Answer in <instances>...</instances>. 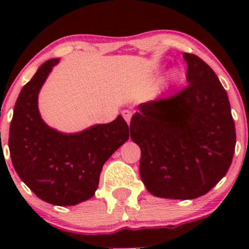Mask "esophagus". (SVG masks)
<instances>
[{"label":"esophagus","instance_id":"1","mask_svg":"<svg viewBox=\"0 0 249 249\" xmlns=\"http://www.w3.org/2000/svg\"><path fill=\"white\" fill-rule=\"evenodd\" d=\"M123 117H124V119L126 120L127 124L130 125V120H131V112H130V110H127V109L123 110Z\"/></svg>","mask_w":249,"mask_h":249}]
</instances>
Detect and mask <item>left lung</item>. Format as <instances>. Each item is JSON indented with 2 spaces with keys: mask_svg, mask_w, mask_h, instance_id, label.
<instances>
[{
  "mask_svg": "<svg viewBox=\"0 0 249 249\" xmlns=\"http://www.w3.org/2000/svg\"><path fill=\"white\" fill-rule=\"evenodd\" d=\"M188 85L139 105L131 140L141 148L140 175L152 195L192 200L207 194L231 165L236 144L229 97L213 70L184 53Z\"/></svg>",
  "mask_w": 249,
  "mask_h": 249,
  "instance_id": "1",
  "label": "left lung"
}]
</instances>
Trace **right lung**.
<instances>
[{"mask_svg": "<svg viewBox=\"0 0 249 249\" xmlns=\"http://www.w3.org/2000/svg\"><path fill=\"white\" fill-rule=\"evenodd\" d=\"M59 61L50 59L41 65L21 89L8 145L14 170L39 199L52 205L73 206L94 196L102 166L129 140V126L122 115L73 134L46 124L38 109V94Z\"/></svg>", "mask_w": 249, "mask_h": 249, "instance_id": "right-lung-1", "label": "right lung"}]
</instances>
